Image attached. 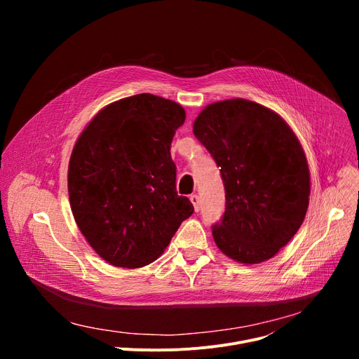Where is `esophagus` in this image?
<instances>
[{
  "label": "esophagus",
  "instance_id": "obj_1",
  "mask_svg": "<svg viewBox=\"0 0 359 359\" xmlns=\"http://www.w3.org/2000/svg\"><path fill=\"white\" fill-rule=\"evenodd\" d=\"M190 201L193 203L194 210L198 212V210H200V197H198L197 194H191V196H190Z\"/></svg>",
  "mask_w": 359,
  "mask_h": 359
}]
</instances>
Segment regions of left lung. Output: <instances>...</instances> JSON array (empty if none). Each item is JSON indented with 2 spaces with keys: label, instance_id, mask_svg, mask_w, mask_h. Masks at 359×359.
Masks as SVG:
<instances>
[{
  "label": "left lung",
  "instance_id": "left-lung-1",
  "mask_svg": "<svg viewBox=\"0 0 359 359\" xmlns=\"http://www.w3.org/2000/svg\"><path fill=\"white\" fill-rule=\"evenodd\" d=\"M193 133L217 166L226 210L213 238L227 257L263 263L301 227L310 201V169L302 146L274 111L236 97L204 108Z\"/></svg>",
  "mask_w": 359,
  "mask_h": 359
}]
</instances>
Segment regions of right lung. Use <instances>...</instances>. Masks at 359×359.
<instances>
[{"mask_svg":"<svg viewBox=\"0 0 359 359\" xmlns=\"http://www.w3.org/2000/svg\"><path fill=\"white\" fill-rule=\"evenodd\" d=\"M184 109L139 93L99 111L78 137L68 168L74 219L102 259L139 269L169 245L193 204L176 191L170 156Z\"/></svg>","mask_w":359,"mask_h":359,"instance_id":"add662e5","label":"right lung"}]
</instances>
